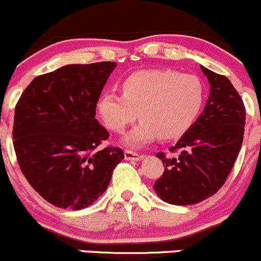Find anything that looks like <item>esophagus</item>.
<instances>
[{
  "instance_id": "obj_1",
  "label": "esophagus",
  "mask_w": 261,
  "mask_h": 261,
  "mask_svg": "<svg viewBox=\"0 0 261 261\" xmlns=\"http://www.w3.org/2000/svg\"><path fill=\"white\" fill-rule=\"evenodd\" d=\"M124 157H125V160H129V161H139V160H142V157H143V155L139 154V153H137V152H134V150L125 149Z\"/></svg>"
}]
</instances>
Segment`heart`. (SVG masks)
<instances>
[{
    "label": "heart",
    "instance_id": "heart-1",
    "mask_svg": "<svg viewBox=\"0 0 261 261\" xmlns=\"http://www.w3.org/2000/svg\"><path fill=\"white\" fill-rule=\"evenodd\" d=\"M205 103V85L192 74L173 69H144L122 82V94L106 91L98 100V113L113 132H122L136 118L141 123L127 142L139 144L154 138L181 137L192 127Z\"/></svg>",
    "mask_w": 261,
    "mask_h": 261
}]
</instances>
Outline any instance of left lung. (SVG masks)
Wrapping results in <instances>:
<instances>
[{
  "mask_svg": "<svg viewBox=\"0 0 261 261\" xmlns=\"http://www.w3.org/2000/svg\"><path fill=\"white\" fill-rule=\"evenodd\" d=\"M210 82V98L192 127L171 147L157 153L165 172L154 182L158 197L172 205H193L211 197L226 181L244 139L245 106L225 75L201 66Z\"/></svg>",
  "mask_w": 261,
  "mask_h": 261,
  "instance_id": "8db88e82",
  "label": "left lung"
}]
</instances>
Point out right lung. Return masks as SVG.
Wrapping results in <instances>:
<instances>
[{
    "instance_id": "add662e5",
    "label": "right lung",
    "mask_w": 261,
    "mask_h": 261,
    "mask_svg": "<svg viewBox=\"0 0 261 261\" xmlns=\"http://www.w3.org/2000/svg\"><path fill=\"white\" fill-rule=\"evenodd\" d=\"M117 64H72L36 76L15 108L13 148L31 187L47 202L82 210L93 205L124 158L100 144L109 133L95 119L96 103Z\"/></svg>"
}]
</instances>
